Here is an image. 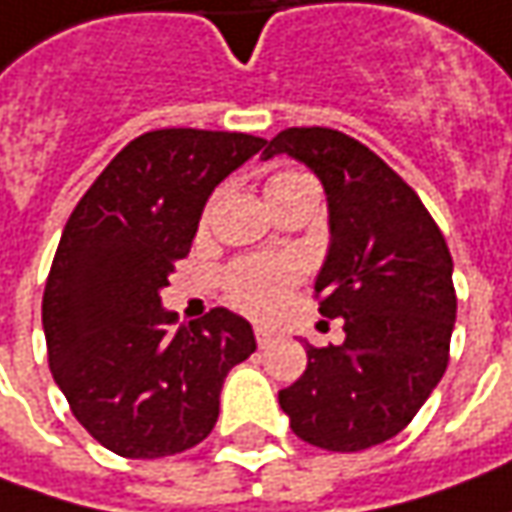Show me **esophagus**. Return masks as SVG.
Masks as SVG:
<instances>
[{
  "label": "esophagus",
  "mask_w": 512,
  "mask_h": 512,
  "mask_svg": "<svg viewBox=\"0 0 512 512\" xmlns=\"http://www.w3.org/2000/svg\"><path fill=\"white\" fill-rule=\"evenodd\" d=\"M255 337H257V345H260V348H266V345L274 340V328L255 326Z\"/></svg>",
  "instance_id": "obj_1"
}]
</instances>
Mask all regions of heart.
<instances>
[{
	"instance_id": "1",
	"label": "heart",
	"mask_w": 512,
	"mask_h": 512,
	"mask_svg": "<svg viewBox=\"0 0 512 512\" xmlns=\"http://www.w3.org/2000/svg\"><path fill=\"white\" fill-rule=\"evenodd\" d=\"M294 178H303V175L280 172L269 181V186L286 184ZM297 274H300V269L294 260H269V257L240 260L226 272V297L240 311L263 317V314H272L286 300Z\"/></svg>"
}]
</instances>
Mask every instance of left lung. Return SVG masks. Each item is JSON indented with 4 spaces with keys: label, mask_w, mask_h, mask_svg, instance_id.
Segmentation results:
<instances>
[{
    "label": "left lung",
    "mask_w": 512,
    "mask_h": 512,
    "mask_svg": "<svg viewBox=\"0 0 512 512\" xmlns=\"http://www.w3.org/2000/svg\"><path fill=\"white\" fill-rule=\"evenodd\" d=\"M289 155L320 178L328 252L314 280L320 314L343 317V345L314 348L277 399L314 448H374L397 436L448 368L456 323L453 260L411 186L365 144L326 127H289L263 161Z\"/></svg>",
    "instance_id": "obj_1"
}]
</instances>
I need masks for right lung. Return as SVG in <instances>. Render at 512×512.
Listing matches in <instances>:
<instances>
[{"mask_svg": "<svg viewBox=\"0 0 512 512\" xmlns=\"http://www.w3.org/2000/svg\"><path fill=\"white\" fill-rule=\"evenodd\" d=\"M263 138L152 130L115 155L64 226L42 300L50 374L107 450L161 459L203 442L226 374L257 348L229 309L175 328L161 306L203 206Z\"/></svg>", "mask_w": 512, "mask_h": 512, "instance_id": "right-lung-1", "label": "right lung"}]
</instances>
